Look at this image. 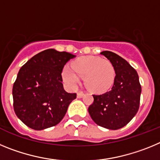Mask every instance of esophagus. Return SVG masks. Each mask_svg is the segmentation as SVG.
<instances>
[{
	"label": "esophagus",
	"mask_w": 160,
	"mask_h": 160,
	"mask_svg": "<svg viewBox=\"0 0 160 160\" xmlns=\"http://www.w3.org/2000/svg\"><path fill=\"white\" fill-rule=\"evenodd\" d=\"M83 95H84V93H83V92H78V94H77L78 98H80L82 97Z\"/></svg>",
	"instance_id": "obj_1"
}]
</instances>
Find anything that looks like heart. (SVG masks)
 <instances>
[{
  "label": "heart",
  "instance_id": "b5f03b06",
  "mask_svg": "<svg viewBox=\"0 0 160 160\" xmlns=\"http://www.w3.org/2000/svg\"><path fill=\"white\" fill-rule=\"evenodd\" d=\"M71 67L63 69L64 81L70 87H75L79 77L84 79L88 90L95 93H102L111 88L115 78V70L110 61L97 57H81L72 62Z\"/></svg>",
  "mask_w": 160,
  "mask_h": 160
}]
</instances>
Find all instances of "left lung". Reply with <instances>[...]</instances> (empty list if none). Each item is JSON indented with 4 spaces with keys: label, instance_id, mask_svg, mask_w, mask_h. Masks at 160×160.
<instances>
[{
    "label": "left lung",
    "instance_id": "left-lung-1",
    "mask_svg": "<svg viewBox=\"0 0 160 160\" xmlns=\"http://www.w3.org/2000/svg\"><path fill=\"white\" fill-rule=\"evenodd\" d=\"M115 70L111 90L100 95L94 94L89 107L90 117L97 125L109 130L123 128L135 117L139 107L141 85L136 70L129 63L111 51H102Z\"/></svg>",
    "mask_w": 160,
    "mask_h": 160
}]
</instances>
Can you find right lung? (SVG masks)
Returning a JSON list of instances; mask_svg holds the SVG:
<instances>
[{
  "label": "right lung",
  "instance_id": "right-lung-1",
  "mask_svg": "<svg viewBox=\"0 0 160 160\" xmlns=\"http://www.w3.org/2000/svg\"><path fill=\"white\" fill-rule=\"evenodd\" d=\"M75 55L46 49L31 58L18 73L12 87L13 109L25 125L37 131L57 125L64 118L75 93H67L62 72Z\"/></svg>",
  "mask_w": 160,
  "mask_h": 160
}]
</instances>
